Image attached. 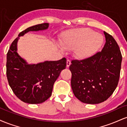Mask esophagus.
<instances>
[{
	"instance_id": "obj_1",
	"label": "esophagus",
	"mask_w": 127,
	"mask_h": 127,
	"mask_svg": "<svg viewBox=\"0 0 127 127\" xmlns=\"http://www.w3.org/2000/svg\"><path fill=\"white\" fill-rule=\"evenodd\" d=\"M70 64H71L70 60H68V59L67 60V63H66L67 67H68L70 66Z\"/></svg>"
}]
</instances>
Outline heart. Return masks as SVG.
<instances>
[{
    "label": "heart",
    "instance_id": "1",
    "mask_svg": "<svg viewBox=\"0 0 127 127\" xmlns=\"http://www.w3.org/2000/svg\"><path fill=\"white\" fill-rule=\"evenodd\" d=\"M104 38L101 34L89 29H72L63 34L61 45L67 50H75L79 59L90 57L101 47Z\"/></svg>",
    "mask_w": 127,
    "mask_h": 127
}]
</instances>
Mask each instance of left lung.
I'll return each mask as SVG.
<instances>
[{"label":"left lung","mask_w":127,"mask_h":127,"mask_svg":"<svg viewBox=\"0 0 127 127\" xmlns=\"http://www.w3.org/2000/svg\"><path fill=\"white\" fill-rule=\"evenodd\" d=\"M106 43L101 52L87 59L73 60L69 67L74 95L87 104L106 101L117 87L120 76L122 54L112 36L104 32Z\"/></svg>","instance_id":"left-lung-1"}]
</instances>
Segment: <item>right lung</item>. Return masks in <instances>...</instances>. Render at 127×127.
Listing matches in <instances>:
<instances>
[{
  "label": "right lung",
  "mask_w": 127,
  "mask_h": 127,
  "mask_svg": "<svg viewBox=\"0 0 127 127\" xmlns=\"http://www.w3.org/2000/svg\"><path fill=\"white\" fill-rule=\"evenodd\" d=\"M48 27V23H42L21 32L7 53L6 76L9 85L19 99L29 104H39L48 99L52 94L54 84L66 67L65 58L28 64L17 52V41L20 36L30 31L46 30Z\"/></svg>",
  "instance_id": "add662e5"
}]
</instances>
